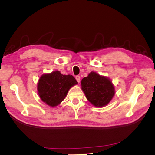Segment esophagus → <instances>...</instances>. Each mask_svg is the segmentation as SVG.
<instances>
[{
  "label": "esophagus",
  "mask_w": 155,
  "mask_h": 155,
  "mask_svg": "<svg viewBox=\"0 0 155 155\" xmlns=\"http://www.w3.org/2000/svg\"><path fill=\"white\" fill-rule=\"evenodd\" d=\"M76 79L77 81H78V83H79V82H80V76H77L76 77Z\"/></svg>",
  "instance_id": "1"
}]
</instances>
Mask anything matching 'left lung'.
Returning a JSON list of instances; mask_svg holds the SVG:
<instances>
[{
	"label": "left lung",
	"mask_w": 155,
	"mask_h": 155,
	"mask_svg": "<svg viewBox=\"0 0 155 155\" xmlns=\"http://www.w3.org/2000/svg\"><path fill=\"white\" fill-rule=\"evenodd\" d=\"M81 85L87 99L96 107L109 104L115 94L114 86L110 79L95 72H91L83 78Z\"/></svg>",
	"instance_id": "1"
}]
</instances>
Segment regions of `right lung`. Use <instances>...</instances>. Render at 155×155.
<instances>
[{
    "mask_svg": "<svg viewBox=\"0 0 155 155\" xmlns=\"http://www.w3.org/2000/svg\"><path fill=\"white\" fill-rule=\"evenodd\" d=\"M78 83L72 75H63L58 70L44 74L37 83V92L41 100L50 107L59 105L68 91Z\"/></svg>",
    "mask_w": 155,
    "mask_h": 155,
    "instance_id": "1",
    "label": "right lung"
}]
</instances>
